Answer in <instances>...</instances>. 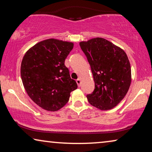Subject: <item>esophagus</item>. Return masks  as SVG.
Returning a JSON list of instances; mask_svg holds the SVG:
<instances>
[{"label": "esophagus", "instance_id": "esophagus-1", "mask_svg": "<svg viewBox=\"0 0 152 152\" xmlns=\"http://www.w3.org/2000/svg\"><path fill=\"white\" fill-rule=\"evenodd\" d=\"M76 82H77V83L78 87H80V86H81V79H79V78H78L76 80Z\"/></svg>", "mask_w": 152, "mask_h": 152}]
</instances>
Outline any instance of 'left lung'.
I'll return each mask as SVG.
<instances>
[{
  "mask_svg": "<svg viewBox=\"0 0 152 152\" xmlns=\"http://www.w3.org/2000/svg\"><path fill=\"white\" fill-rule=\"evenodd\" d=\"M79 45L90 65L95 83L90 104L100 110L118 105L127 94L131 83V69L122 49L103 38L81 41Z\"/></svg>",
  "mask_w": 152,
  "mask_h": 152,
  "instance_id": "left-lung-1",
  "label": "left lung"
}]
</instances>
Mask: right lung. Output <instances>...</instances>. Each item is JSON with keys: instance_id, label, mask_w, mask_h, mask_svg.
Returning <instances> with one entry per match:
<instances>
[{"instance_id": "obj_1", "label": "right lung", "mask_w": 152, "mask_h": 152, "mask_svg": "<svg viewBox=\"0 0 152 152\" xmlns=\"http://www.w3.org/2000/svg\"><path fill=\"white\" fill-rule=\"evenodd\" d=\"M73 48L71 42L50 39L37 43L23 58V85L30 99L45 110H59L68 102L70 93L77 88L64 65Z\"/></svg>"}]
</instances>
